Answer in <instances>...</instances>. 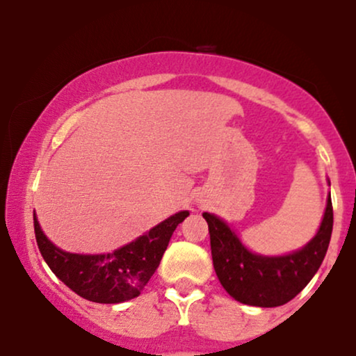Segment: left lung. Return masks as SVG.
I'll return each mask as SVG.
<instances>
[{"label": "left lung", "mask_w": 356, "mask_h": 356, "mask_svg": "<svg viewBox=\"0 0 356 356\" xmlns=\"http://www.w3.org/2000/svg\"><path fill=\"white\" fill-rule=\"evenodd\" d=\"M202 218L209 226L212 264L222 288L239 303L259 308L286 305L303 291L325 259L333 231L330 195L316 234L301 249L283 256L252 252L226 220L211 212Z\"/></svg>", "instance_id": "8db88e82"}]
</instances>
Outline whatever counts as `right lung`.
Instances as JSON below:
<instances>
[{
  "mask_svg": "<svg viewBox=\"0 0 356 356\" xmlns=\"http://www.w3.org/2000/svg\"><path fill=\"white\" fill-rule=\"evenodd\" d=\"M187 216L189 211L177 212L132 243L105 254L63 251L44 236L36 214L33 220L40 252L61 283L93 303L117 305L140 295L161 264L175 227Z\"/></svg>",
  "mask_w": 356,
  "mask_h": 356,
  "instance_id": "add662e5",
  "label": "right lung"
}]
</instances>
